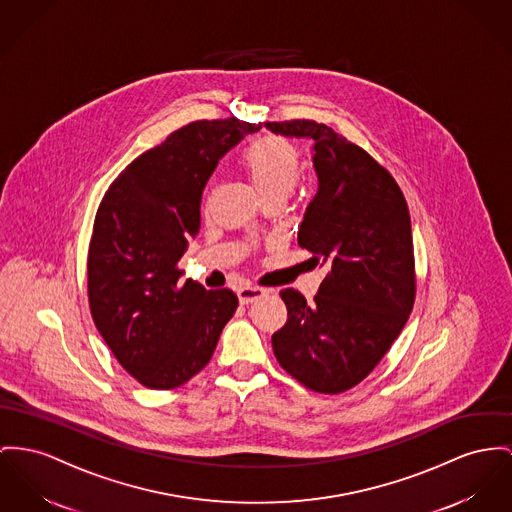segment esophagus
<instances>
[{"label":"esophagus","instance_id":"34e87169","mask_svg":"<svg viewBox=\"0 0 512 512\" xmlns=\"http://www.w3.org/2000/svg\"><path fill=\"white\" fill-rule=\"evenodd\" d=\"M266 293H268L266 289H262V287H252V285L240 287L239 291H237L240 305H250V303H254V301L262 299Z\"/></svg>","mask_w":512,"mask_h":512}]
</instances>
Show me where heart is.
I'll return each mask as SVG.
<instances>
[{"instance_id": "1", "label": "heart", "mask_w": 512, "mask_h": 512, "mask_svg": "<svg viewBox=\"0 0 512 512\" xmlns=\"http://www.w3.org/2000/svg\"><path fill=\"white\" fill-rule=\"evenodd\" d=\"M242 165L262 200H285L297 186L301 153L285 137H262L244 151Z\"/></svg>"}]
</instances>
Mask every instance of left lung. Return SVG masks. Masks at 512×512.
Instances as JSON below:
<instances>
[{"label":"left lung","mask_w":512,"mask_h":512,"mask_svg":"<svg viewBox=\"0 0 512 512\" xmlns=\"http://www.w3.org/2000/svg\"><path fill=\"white\" fill-rule=\"evenodd\" d=\"M275 136L310 139L318 192L299 246L326 268L314 305L279 295L287 322L272 336L279 365L314 392L340 394L369 375L408 322L415 299L406 198L375 159L324 124L266 122Z\"/></svg>","instance_id":"obj_1"}]
</instances>
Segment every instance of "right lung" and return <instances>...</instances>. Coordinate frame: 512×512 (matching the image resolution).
<instances>
[{
    "instance_id": "obj_1",
    "label": "right lung",
    "mask_w": 512,
    "mask_h": 512,
    "mask_svg": "<svg viewBox=\"0 0 512 512\" xmlns=\"http://www.w3.org/2000/svg\"><path fill=\"white\" fill-rule=\"evenodd\" d=\"M262 124L198 120L139 155L99 205L87 262L89 305L118 363L171 390L209 363L239 299L176 268L200 229L205 182L219 159Z\"/></svg>"
}]
</instances>
